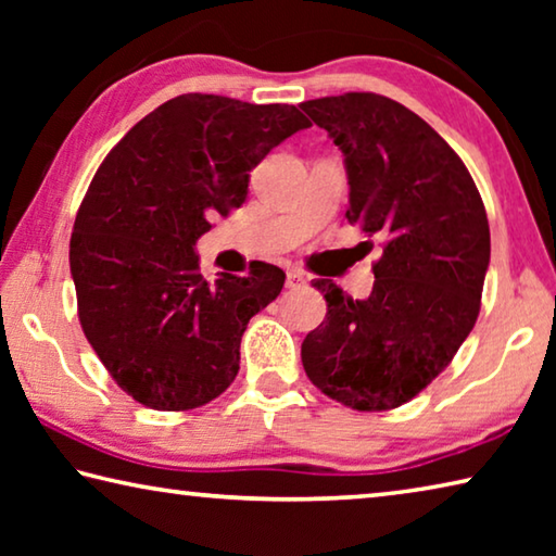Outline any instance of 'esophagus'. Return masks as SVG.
<instances>
[{
  "instance_id": "34e87169",
  "label": "esophagus",
  "mask_w": 556,
  "mask_h": 556,
  "mask_svg": "<svg viewBox=\"0 0 556 556\" xmlns=\"http://www.w3.org/2000/svg\"><path fill=\"white\" fill-rule=\"evenodd\" d=\"M301 285H306V275L301 269H289L287 271V287L289 289H296Z\"/></svg>"
}]
</instances>
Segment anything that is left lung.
I'll list each match as a JSON object with an SVG mask.
<instances>
[{"instance_id": "8db88e82", "label": "left lung", "mask_w": 556, "mask_h": 556, "mask_svg": "<svg viewBox=\"0 0 556 556\" xmlns=\"http://www.w3.org/2000/svg\"><path fill=\"white\" fill-rule=\"evenodd\" d=\"M301 110L345 156L348 223L384 240L368 299L314 279L328 312L301 343V363L345 407L394 409L454 361L476 326L491 262L481 193L454 149L400 102L345 92Z\"/></svg>"}]
</instances>
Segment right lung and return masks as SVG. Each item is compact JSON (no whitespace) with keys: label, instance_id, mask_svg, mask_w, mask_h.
<instances>
[{"label":"right lung","instance_id":"add662e5","mask_svg":"<svg viewBox=\"0 0 556 556\" xmlns=\"http://www.w3.org/2000/svg\"><path fill=\"white\" fill-rule=\"evenodd\" d=\"M294 105L188 92L139 119L75 215L71 275L92 351L144 407L208 404L240 370L250 318L285 287L275 265L205 281L195 242L248 199L250 172L299 129Z\"/></svg>","mask_w":556,"mask_h":556}]
</instances>
